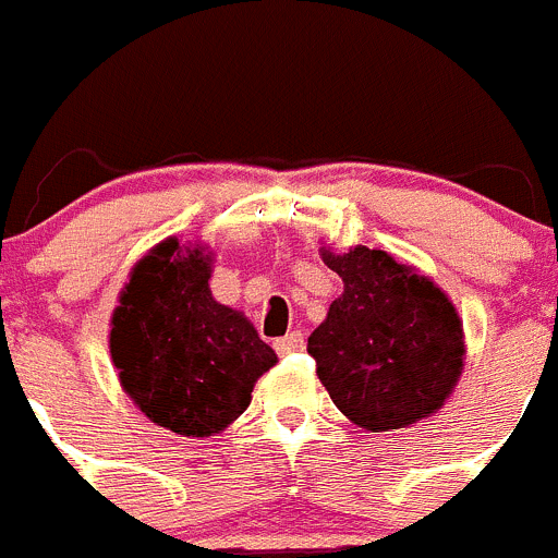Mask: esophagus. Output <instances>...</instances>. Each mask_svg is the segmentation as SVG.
<instances>
[{
	"label": "esophagus",
	"mask_w": 558,
	"mask_h": 558,
	"mask_svg": "<svg viewBox=\"0 0 558 558\" xmlns=\"http://www.w3.org/2000/svg\"><path fill=\"white\" fill-rule=\"evenodd\" d=\"M304 349V335L302 332H288L284 338L276 340V352L282 354H295V352H302Z\"/></svg>",
	"instance_id": "esophagus-1"
}]
</instances>
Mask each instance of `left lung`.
Wrapping results in <instances>:
<instances>
[{"label":"left lung","mask_w":558,"mask_h":558,"mask_svg":"<svg viewBox=\"0 0 558 558\" xmlns=\"http://www.w3.org/2000/svg\"><path fill=\"white\" fill-rule=\"evenodd\" d=\"M343 279L307 352L338 411L372 433L399 430L445 405L463 368L456 304L433 279L377 248H322Z\"/></svg>","instance_id":"1"}]
</instances>
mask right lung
Segmentation results:
<instances>
[{
	"label": "right lung",
	"mask_w": 558,
	"mask_h": 558,
	"mask_svg": "<svg viewBox=\"0 0 558 558\" xmlns=\"http://www.w3.org/2000/svg\"><path fill=\"white\" fill-rule=\"evenodd\" d=\"M211 254L167 236L133 265L111 318V360L150 422L204 438L251 405L276 352L243 313L215 302Z\"/></svg>",
	"instance_id": "1"
}]
</instances>
